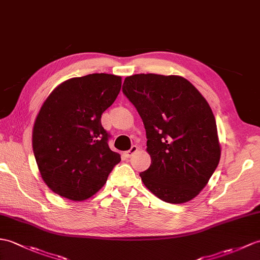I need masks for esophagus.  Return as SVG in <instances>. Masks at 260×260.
<instances>
[{
	"mask_svg": "<svg viewBox=\"0 0 260 260\" xmlns=\"http://www.w3.org/2000/svg\"><path fill=\"white\" fill-rule=\"evenodd\" d=\"M137 149H138V147L136 146V145H133V146L127 150V152H125V156H126V157H132V156L137 152Z\"/></svg>",
	"mask_w": 260,
	"mask_h": 260,
	"instance_id": "obj_1",
	"label": "esophagus"
}]
</instances>
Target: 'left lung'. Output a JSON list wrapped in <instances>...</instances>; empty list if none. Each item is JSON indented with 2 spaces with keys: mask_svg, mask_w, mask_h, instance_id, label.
Wrapping results in <instances>:
<instances>
[{
  "mask_svg": "<svg viewBox=\"0 0 260 260\" xmlns=\"http://www.w3.org/2000/svg\"><path fill=\"white\" fill-rule=\"evenodd\" d=\"M123 93L146 129L152 164L141 173L144 185L166 203L195 198L220 159L216 120L207 101L177 75L127 76Z\"/></svg>",
  "mask_w": 260,
  "mask_h": 260,
  "instance_id": "1",
  "label": "left lung"
}]
</instances>
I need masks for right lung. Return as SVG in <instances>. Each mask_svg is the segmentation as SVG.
<instances>
[{
	"label": "right lung",
	"instance_id": "1",
	"mask_svg": "<svg viewBox=\"0 0 260 260\" xmlns=\"http://www.w3.org/2000/svg\"><path fill=\"white\" fill-rule=\"evenodd\" d=\"M122 86V77L95 73L63 82L36 116L32 144L44 183L71 201H85L120 161L101 123Z\"/></svg>",
	"mask_w": 260,
	"mask_h": 260
}]
</instances>
